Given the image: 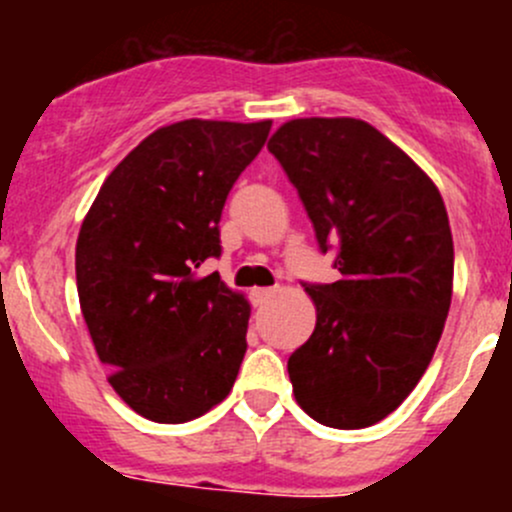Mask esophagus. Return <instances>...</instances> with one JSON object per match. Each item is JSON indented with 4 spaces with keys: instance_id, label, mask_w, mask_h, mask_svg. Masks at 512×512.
Segmentation results:
<instances>
[{
    "instance_id": "1",
    "label": "esophagus",
    "mask_w": 512,
    "mask_h": 512,
    "mask_svg": "<svg viewBox=\"0 0 512 512\" xmlns=\"http://www.w3.org/2000/svg\"><path fill=\"white\" fill-rule=\"evenodd\" d=\"M275 292H277L275 287H257V289H252V292H250L252 304H255V307H260V304H265L267 299H270Z\"/></svg>"
}]
</instances>
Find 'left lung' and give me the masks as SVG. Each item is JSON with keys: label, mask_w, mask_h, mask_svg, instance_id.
I'll return each mask as SVG.
<instances>
[{"label": "left lung", "mask_w": 512, "mask_h": 512, "mask_svg": "<svg viewBox=\"0 0 512 512\" xmlns=\"http://www.w3.org/2000/svg\"><path fill=\"white\" fill-rule=\"evenodd\" d=\"M314 225L337 250L332 285H304L317 327L287 361L314 421L366 428L414 391L443 334L453 237L433 180L359 118H294L267 143Z\"/></svg>", "instance_id": "8db88e82"}]
</instances>
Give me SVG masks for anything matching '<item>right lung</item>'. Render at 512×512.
Here are the masks:
<instances>
[{
  "instance_id": "right-lung-1",
  "label": "right lung",
  "mask_w": 512,
  "mask_h": 512,
  "mask_svg": "<svg viewBox=\"0 0 512 512\" xmlns=\"http://www.w3.org/2000/svg\"><path fill=\"white\" fill-rule=\"evenodd\" d=\"M272 121L170 123L103 180L76 240L81 312L108 384L156 423L203 416L230 394L250 304L218 272L220 215Z\"/></svg>"
}]
</instances>
